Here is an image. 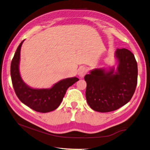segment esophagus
Returning a JSON list of instances; mask_svg holds the SVG:
<instances>
[{
    "mask_svg": "<svg viewBox=\"0 0 150 150\" xmlns=\"http://www.w3.org/2000/svg\"><path fill=\"white\" fill-rule=\"evenodd\" d=\"M87 73V69L84 67H81L79 69V71H78V75L79 76V77L81 78H83L85 75Z\"/></svg>",
    "mask_w": 150,
    "mask_h": 150,
    "instance_id": "esophagus-1",
    "label": "esophagus"
}]
</instances>
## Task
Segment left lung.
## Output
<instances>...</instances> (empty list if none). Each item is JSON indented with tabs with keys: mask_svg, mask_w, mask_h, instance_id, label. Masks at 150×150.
<instances>
[{
	"mask_svg": "<svg viewBox=\"0 0 150 150\" xmlns=\"http://www.w3.org/2000/svg\"><path fill=\"white\" fill-rule=\"evenodd\" d=\"M115 56L118 66L106 70L95 68L85 75L86 97L92 110L110 112L127 104L133 97L137 84V63L129 50L117 49Z\"/></svg>",
	"mask_w": 150,
	"mask_h": 150,
	"instance_id": "left-lung-1",
	"label": "left lung"
}]
</instances>
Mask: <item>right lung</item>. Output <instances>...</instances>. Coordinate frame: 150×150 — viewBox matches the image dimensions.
Here are the masks:
<instances>
[{
  "instance_id": "obj_1",
  "label": "right lung",
  "mask_w": 150,
  "mask_h": 150,
  "mask_svg": "<svg viewBox=\"0 0 150 150\" xmlns=\"http://www.w3.org/2000/svg\"><path fill=\"white\" fill-rule=\"evenodd\" d=\"M24 40L19 44L11 64V77L17 97L22 103L40 113L50 112L57 109L61 103L67 89L79 79L67 78L60 81L48 89H34L22 81L19 72L21 49Z\"/></svg>"
}]
</instances>
